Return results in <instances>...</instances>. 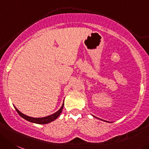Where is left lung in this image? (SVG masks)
Listing matches in <instances>:
<instances>
[{
	"instance_id": "8db88e82",
	"label": "left lung",
	"mask_w": 149,
	"mask_h": 149,
	"mask_svg": "<svg viewBox=\"0 0 149 149\" xmlns=\"http://www.w3.org/2000/svg\"><path fill=\"white\" fill-rule=\"evenodd\" d=\"M98 119H99V118H98Z\"/></svg>"
}]
</instances>
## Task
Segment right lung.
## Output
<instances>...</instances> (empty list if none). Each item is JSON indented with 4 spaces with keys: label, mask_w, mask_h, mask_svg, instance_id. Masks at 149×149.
Returning a JSON list of instances; mask_svg holds the SVG:
<instances>
[{
    "label": "right lung",
    "mask_w": 149,
    "mask_h": 149,
    "mask_svg": "<svg viewBox=\"0 0 149 149\" xmlns=\"http://www.w3.org/2000/svg\"><path fill=\"white\" fill-rule=\"evenodd\" d=\"M63 107H64V103L62 105V107H61L60 109H59L57 112L52 114V115H48V116L44 117V118H32V117L27 116V115H24V114L22 113L21 112H20V111L18 110L16 107L15 108V109H16L17 112V113L19 114V115H20L23 118H24L25 120H28V121L29 122H31V123H37V124H47V123H51V122L54 121V120H56V119L59 116V115L62 113V109H63Z\"/></svg>",
    "instance_id": "1"
}]
</instances>
